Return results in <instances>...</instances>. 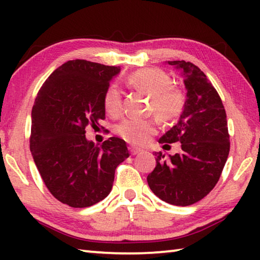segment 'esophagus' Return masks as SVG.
<instances>
[{"instance_id": "1", "label": "esophagus", "mask_w": 260, "mask_h": 260, "mask_svg": "<svg viewBox=\"0 0 260 260\" xmlns=\"http://www.w3.org/2000/svg\"><path fill=\"white\" fill-rule=\"evenodd\" d=\"M129 151L132 155H138V153H140L141 151H142V149H140L138 147H134V146H131L129 147Z\"/></svg>"}]
</instances>
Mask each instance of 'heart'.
<instances>
[{
  "label": "heart",
  "mask_w": 260,
  "mask_h": 260,
  "mask_svg": "<svg viewBox=\"0 0 260 260\" xmlns=\"http://www.w3.org/2000/svg\"><path fill=\"white\" fill-rule=\"evenodd\" d=\"M128 83L136 90L150 98L153 112L161 119L178 117L184 105L181 90L172 87V80L160 70L144 69L131 74ZM104 108L109 114H117L121 108L120 93L116 86H110L104 95ZM157 124L151 119L126 118L117 125L116 132L127 142L144 144L156 133Z\"/></svg>",
  "instance_id": "b5f03b06"
}]
</instances>
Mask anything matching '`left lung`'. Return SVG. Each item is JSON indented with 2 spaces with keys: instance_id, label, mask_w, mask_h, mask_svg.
I'll use <instances>...</instances> for the list:
<instances>
[{
  "instance_id": "8db88e82",
  "label": "left lung",
  "mask_w": 260,
  "mask_h": 260,
  "mask_svg": "<svg viewBox=\"0 0 260 260\" xmlns=\"http://www.w3.org/2000/svg\"><path fill=\"white\" fill-rule=\"evenodd\" d=\"M186 86V101L178 122L158 140L181 143V152L169 158L155 152L156 167L148 175L149 187L166 203L188 206L212 190L230 153L226 111L217 90L192 63L167 60Z\"/></svg>"
}]
</instances>
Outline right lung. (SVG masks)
Returning a JSON list of instances; mask_svg holds the SVG:
<instances>
[{
    "label": "right lung",
    "instance_id": "1",
    "mask_svg": "<svg viewBox=\"0 0 260 260\" xmlns=\"http://www.w3.org/2000/svg\"><path fill=\"white\" fill-rule=\"evenodd\" d=\"M119 72V67L69 60L50 74L35 99L30 152L52 196L71 208L104 200L117 166L129 156L119 138L102 146L86 138V127H98L105 118V91Z\"/></svg>",
    "mask_w": 260,
    "mask_h": 260
}]
</instances>
